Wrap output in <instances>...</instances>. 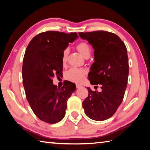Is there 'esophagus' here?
<instances>
[{
    "instance_id": "1",
    "label": "esophagus",
    "mask_w": 150,
    "mask_h": 150,
    "mask_svg": "<svg viewBox=\"0 0 150 150\" xmlns=\"http://www.w3.org/2000/svg\"><path fill=\"white\" fill-rule=\"evenodd\" d=\"M82 87V86H81V85H79V84H76V87L77 88H80V87Z\"/></svg>"
}]
</instances>
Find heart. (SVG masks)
<instances>
[{
	"instance_id": "heart-1",
	"label": "heart",
	"mask_w": 150,
	"mask_h": 150,
	"mask_svg": "<svg viewBox=\"0 0 150 150\" xmlns=\"http://www.w3.org/2000/svg\"><path fill=\"white\" fill-rule=\"evenodd\" d=\"M77 49L80 54L84 57L89 56L91 54V47L86 42H80L77 45ZM68 51L65 50L62 54V62L64 63L67 60ZM87 73V71L84 69L77 67H71L65 73V79L73 83H81L83 80Z\"/></svg>"
}]
</instances>
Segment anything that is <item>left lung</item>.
Returning a JSON list of instances; mask_svg holds the SVG:
<instances>
[{
    "label": "left lung",
    "instance_id": "obj_1",
    "mask_svg": "<svg viewBox=\"0 0 150 150\" xmlns=\"http://www.w3.org/2000/svg\"><path fill=\"white\" fill-rule=\"evenodd\" d=\"M94 49V62L88 73L93 85H100L101 92L87 87L88 95L83 102L88 117L103 121L111 117L124 98L129 73L128 57L124 43L117 35L106 31L79 32Z\"/></svg>",
    "mask_w": 150,
    "mask_h": 150
}]
</instances>
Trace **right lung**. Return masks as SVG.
<instances>
[{
  "mask_svg": "<svg viewBox=\"0 0 150 150\" xmlns=\"http://www.w3.org/2000/svg\"><path fill=\"white\" fill-rule=\"evenodd\" d=\"M77 38L76 32L47 31L33 38L26 48L22 65L25 93L35 116L45 122L62 120L67 99L76 89L70 81L57 88L52 79L62 74L63 51Z\"/></svg>",
  "mask_w": 150,
  "mask_h": 150,
  "instance_id": "1",
  "label": "right lung"
}]
</instances>
